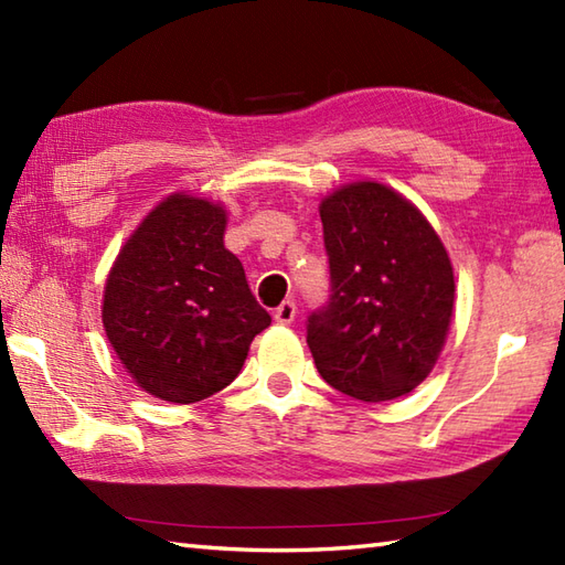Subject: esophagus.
Returning a JSON list of instances; mask_svg holds the SVG:
<instances>
[{"label":"esophagus","instance_id":"34e87169","mask_svg":"<svg viewBox=\"0 0 565 565\" xmlns=\"http://www.w3.org/2000/svg\"><path fill=\"white\" fill-rule=\"evenodd\" d=\"M274 319L279 321V323H291L296 319V303L294 301L279 303V309L274 311Z\"/></svg>","mask_w":565,"mask_h":565}]
</instances>
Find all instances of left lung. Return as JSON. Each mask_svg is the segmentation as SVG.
I'll list each match as a JSON object with an SVG mask.
<instances>
[{"instance_id": "left-lung-1", "label": "left lung", "mask_w": 565, "mask_h": 565, "mask_svg": "<svg viewBox=\"0 0 565 565\" xmlns=\"http://www.w3.org/2000/svg\"><path fill=\"white\" fill-rule=\"evenodd\" d=\"M331 296L306 323L321 379L351 398L406 396L431 374L454 313V266L426 216L353 181L319 206Z\"/></svg>"}]
</instances>
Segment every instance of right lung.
<instances>
[{
    "instance_id": "right-lung-1",
    "label": "right lung",
    "mask_w": 565,
    "mask_h": 565,
    "mask_svg": "<svg viewBox=\"0 0 565 565\" xmlns=\"http://www.w3.org/2000/svg\"><path fill=\"white\" fill-rule=\"evenodd\" d=\"M224 228L222 204L179 191L151 209L107 276V339L129 376L161 401L196 404L226 388L271 323Z\"/></svg>"
}]
</instances>
